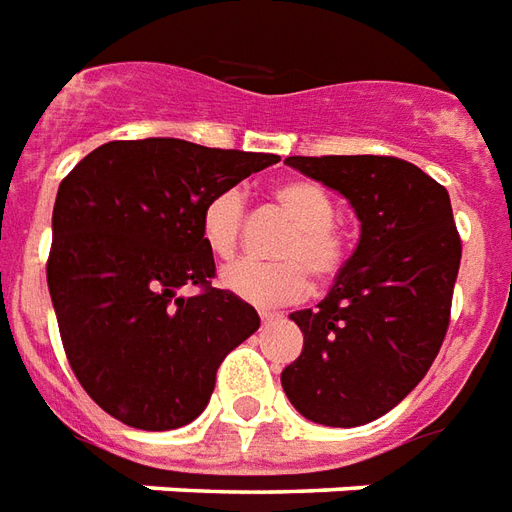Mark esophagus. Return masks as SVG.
Instances as JSON below:
<instances>
[{
	"label": "esophagus",
	"instance_id": "obj_1",
	"mask_svg": "<svg viewBox=\"0 0 512 512\" xmlns=\"http://www.w3.org/2000/svg\"><path fill=\"white\" fill-rule=\"evenodd\" d=\"M259 317H262V322H264V325H267V322L278 320L281 314H278V311H259Z\"/></svg>",
	"mask_w": 512,
	"mask_h": 512
}]
</instances>
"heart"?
<instances>
[{
    "mask_svg": "<svg viewBox=\"0 0 512 512\" xmlns=\"http://www.w3.org/2000/svg\"><path fill=\"white\" fill-rule=\"evenodd\" d=\"M278 209L295 220L281 245L286 262H234L223 267L220 284L253 306H278L306 295L308 270L317 281H331L347 259V237L333 226L336 204L317 181L292 179L273 190ZM245 198L239 190H223L206 201L201 234L206 248L220 259H231L239 248Z\"/></svg>",
    "mask_w": 512,
    "mask_h": 512,
    "instance_id": "obj_1",
    "label": "heart"
}]
</instances>
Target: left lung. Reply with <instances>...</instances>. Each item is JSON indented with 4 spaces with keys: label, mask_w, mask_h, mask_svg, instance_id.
Instances as JSON below:
<instances>
[{
    "label": "left lung",
    "mask_w": 512,
    "mask_h": 512,
    "mask_svg": "<svg viewBox=\"0 0 512 512\" xmlns=\"http://www.w3.org/2000/svg\"><path fill=\"white\" fill-rule=\"evenodd\" d=\"M353 206L361 237L317 308L289 314L303 353L281 372L306 419L358 427L402 402L449 328L460 237L449 192L397 157H289Z\"/></svg>",
    "instance_id": "obj_1"
}]
</instances>
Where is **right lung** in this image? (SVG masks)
I'll return each instance as SVG.
<instances>
[{
    "label": "right lung",
    "mask_w": 512,
    "mask_h": 512,
    "mask_svg": "<svg viewBox=\"0 0 512 512\" xmlns=\"http://www.w3.org/2000/svg\"><path fill=\"white\" fill-rule=\"evenodd\" d=\"M275 154L176 140H112L60 184L46 281L76 380L137 430L201 416L217 366L259 331L256 308L215 289L201 212ZM201 285L202 295H180Z\"/></svg>",
    "instance_id": "add662e5"
}]
</instances>
